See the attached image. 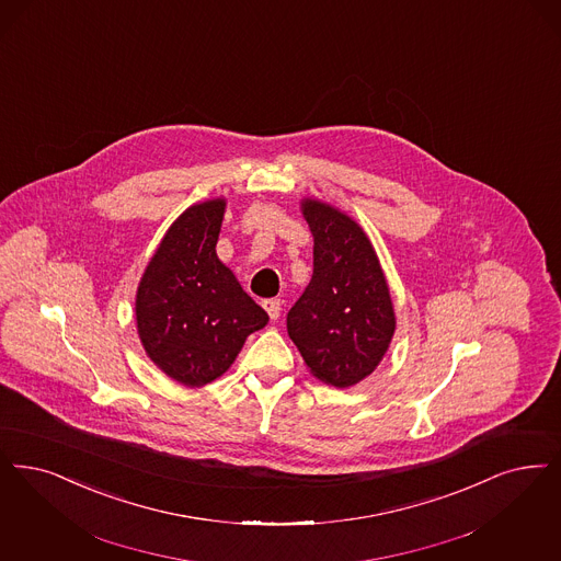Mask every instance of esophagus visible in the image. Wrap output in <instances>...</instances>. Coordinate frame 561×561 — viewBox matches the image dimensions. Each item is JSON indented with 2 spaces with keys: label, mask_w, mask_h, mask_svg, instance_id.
<instances>
[{
  "label": "esophagus",
  "mask_w": 561,
  "mask_h": 561,
  "mask_svg": "<svg viewBox=\"0 0 561 561\" xmlns=\"http://www.w3.org/2000/svg\"><path fill=\"white\" fill-rule=\"evenodd\" d=\"M263 309L267 311L271 319H277L279 311H282V302L277 298H267V300H263Z\"/></svg>",
  "instance_id": "esophagus-1"
}]
</instances>
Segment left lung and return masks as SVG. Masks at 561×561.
<instances>
[{
	"instance_id": "obj_1",
	"label": "left lung",
	"mask_w": 561,
	"mask_h": 561,
	"mask_svg": "<svg viewBox=\"0 0 561 561\" xmlns=\"http://www.w3.org/2000/svg\"><path fill=\"white\" fill-rule=\"evenodd\" d=\"M300 210L313 233V277L288 313V334L317 380L348 388L383 359L397 317L371 240L353 217L317 198Z\"/></svg>"
}]
</instances>
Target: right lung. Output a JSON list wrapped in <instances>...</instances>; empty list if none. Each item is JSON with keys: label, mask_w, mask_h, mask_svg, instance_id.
Masks as SVG:
<instances>
[{"label": "right lung", "mask_w": 561, "mask_h": 561, "mask_svg": "<svg viewBox=\"0 0 561 561\" xmlns=\"http://www.w3.org/2000/svg\"><path fill=\"white\" fill-rule=\"evenodd\" d=\"M225 198L185 208L160 240L135 294L137 334L171 380L201 388L224 376L265 313L217 256Z\"/></svg>", "instance_id": "add662e5"}]
</instances>
